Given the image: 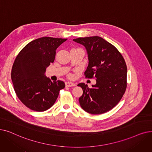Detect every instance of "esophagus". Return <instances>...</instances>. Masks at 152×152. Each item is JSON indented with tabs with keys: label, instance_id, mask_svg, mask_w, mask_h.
<instances>
[{
	"label": "esophagus",
	"instance_id": "esophagus-1",
	"mask_svg": "<svg viewBox=\"0 0 152 152\" xmlns=\"http://www.w3.org/2000/svg\"><path fill=\"white\" fill-rule=\"evenodd\" d=\"M65 85L66 87H73V86H75L76 84L70 81H67L65 83Z\"/></svg>",
	"mask_w": 152,
	"mask_h": 152
}]
</instances>
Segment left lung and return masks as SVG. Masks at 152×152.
Wrapping results in <instances>:
<instances>
[{
  "mask_svg": "<svg viewBox=\"0 0 152 152\" xmlns=\"http://www.w3.org/2000/svg\"><path fill=\"white\" fill-rule=\"evenodd\" d=\"M73 41L83 45L88 54L89 65L84 75L95 78L91 88L84 83L83 94L79 98L82 108L93 115L105 113L113 108L122 99L127 87V66L116 48L99 36L79 37Z\"/></svg>",
  "mask_w": 152,
  "mask_h": 152,
  "instance_id": "left-lung-1",
  "label": "left lung"
}]
</instances>
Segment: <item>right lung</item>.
Masks as SVG:
<instances>
[{
    "mask_svg": "<svg viewBox=\"0 0 152 152\" xmlns=\"http://www.w3.org/2000/svg\"><path fill=\"white\" fill-rule=\"evenodd\" d=\"M67 39L43 37L24 47L16 57L11 78L18 98L36 111L50 108L65 88L63 81L51 82L45 76L47 67L55 60L56 50Z\"/></svg>",
    "mask_w": 152,
    "mask_h": 152,
    "instance_id": "right-lung-1",
    "label": "right lung"
}]
</instances>
